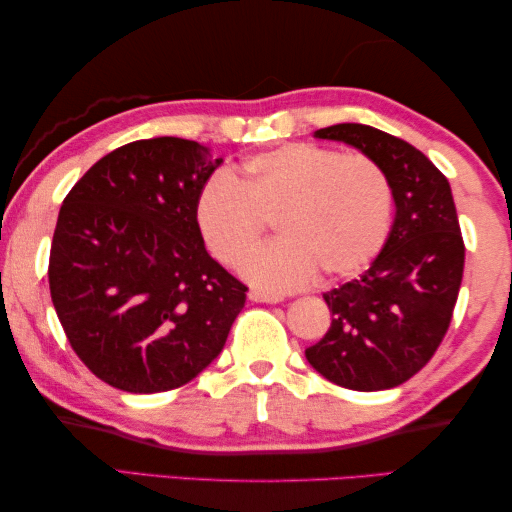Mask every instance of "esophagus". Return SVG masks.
<instances>
[{
    "mask_svg": "<svg viewBox=\"0 0 512 512\" xmlns=\"http://www.w3.org/2000/svg\"><path fill=\"white\" fill-rule=\"evenodd\" d=\"M249 299L251 301H261V304H279V301H283L281 295H270V292H258V290H251L249 292Z\"/></svg>",
    "mask_w": 512,
    "mask_h": 512,
    "instance_id": "34e87169",
    "label": "esophagus"
}]
</instances>
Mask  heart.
Returning a JSON list of instances; mask_svg holds the SVG:
<instances>
[{
    "label": "heart",
    "mask_w": 512,
    "mask_h": 512,
    "mask_svg": "<svg viewBox=\"0 0 512 512\" xmlns=\"http://www.w3.org/2000/svg\"><path fill=\"white\" fill-rule=\"evenodd\" d=\"M195 220L206 249L236 267L274 222L281 240L249 258L242 274L263 290H292L358 274L383 249L392 190L370 156L288 142L217 172L199 190Z\"/></svg>",
    "instance_id": "b5f03b06"
}]
</instances>
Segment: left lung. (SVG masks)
Returning <instances> with one entry per match:
<instances>
[{"label": "left lung", "mask_w": 512, "mask_h": 512, "mask_svg": "<svg viewBox=\"0 0 512 512\" xmlns=\"http://www.w3.org/2000/svg\"><path fill=\"white\" fill-rule=\"evenodd\" d=\"M315 138L379 163L395 222L370 270L324 295L333 320L306 360L342 388H397L429 363L454 315L465 245L451 186L420 149L367 124H333Z\"/></svg>", "instance_id": "left-lung-1"}]
</instances>
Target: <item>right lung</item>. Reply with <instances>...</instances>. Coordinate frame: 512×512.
I'll return each mask as SVG.
<instances>
[{"label": "right lung", "instance_id": "obj_1", "mask_svg": "<svg viewBox=\"0 0 512 512\" xmlns=\"http://www.w3.org/2000/svg\"><path fill=\"white\" fill-rule=\"evenodd\" d=\"M220 165L195 140H136L67 192L49 292L72 349L117 390L186 385L220 356L245 306L247 286L208 256L195 220Z\"/></svg>", "mask_w": 512, "mask_h": 512}]
</instances>
